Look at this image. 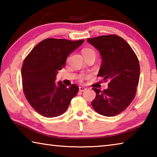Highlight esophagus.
Returning <instances> with one entry per match:
<instances>
[{
	"instance_id": "obj_1",
	"label": "esophagus",
	"mask_w": 157,
	"mask_h": 157,
	"mask_svg": "<svg viewBox=\"0 0 157 157\" xmlns=\"http://www.w3.org/2000/svg\"><path fill=\"white\" fill-rule=\"evenodd\" d=\"M79 91H80V92H83V91H86V89L85 88V87L81 86V87H79Z\"/></svg>"
}]
</instances>
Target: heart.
I'll list each match as a JSON object with an SVG mask.
<instances>
[{
	"label": "heart",
	"mask_w": 157,
	"mask_h": 157,
	"mask_svg": "<svg viewBox=\"0 0 157 157\" xmlns=\"http://www.w3.org/2000/svg\"><path fill=\"white\" fill-rule=\"evenodd\" d=\"M82 54H83L84 57L89 56V55H94L96 56V52L94 50L91 48H85L82 50Z\"/></svg>",
	"instance_id": "b5f03b06"
}]
</instances>
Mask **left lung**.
Segmentation results:
<instances>
[{
  "label": "left lung",
  "mask_w": 157,
  "mask_h": 157,
  "mask_svg": "<svg viewBox=\"0 0 157 157\" xmlns=\"http://www.w3.org/2000/svg\"><path fill=\"white\" fill-rule=\"evenodd\" d=\"M87 41L102 57L98 76L109 82L103 91L93 88L96 96L92 107L100 115H118L131 104L136 95L140 75L139 59L127 42L115 34L87 39Z\"/></svg>",
  "instance_id": "obj_1"
}]
</instances>
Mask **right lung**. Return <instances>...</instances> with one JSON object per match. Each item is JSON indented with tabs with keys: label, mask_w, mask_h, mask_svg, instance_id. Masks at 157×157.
Here are the masks:
<instances>
[{
	"label": "right lung",
	"mask_w": 157,
	"mask_h": 157,
	"mask_svg": "<svg viewBox=\"0 0 157 157\" xmlns=\"http://www.w3.org/2000/svg\"><path fill=\"white\" fill-rule=\"evenodd\" d=\"M83 42L84 39H46L37 44L24 59L21 69L23 92L37 113L52 118L67 110L79 88L75 84L67 88L61 81L56 84V75L65 66L67 57Z\"/></svg>",
	"instance_id": "obj_1"
}]
</instances>
